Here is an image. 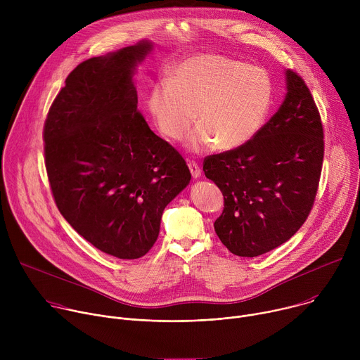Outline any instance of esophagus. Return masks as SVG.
I'll return each instance as SVG.
<instances>
[{
  "label": "esophagus",
  "instance_id": "esophagus-1",
  "mask_svg": "<svg viewBox=\"0 0 360 360\" xmlns=\"http://www.w3.org/2000/svg\"><path fill=\"white\" fill-rule=\"evenodd\" d=\"M188 167H189V171H191L193 178H199L200 176V168H199V165L195 161H189Z\"/></svg>",
  "mask_w": 360,
  "mask_h": 360
}]
</instances>
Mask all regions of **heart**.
<instances>
[{
    "label": "heart",
    "instance_id": "b5f03b06",
    "mask_svg": "<svg viewBox=\"0 0 360 360\" xmlns=\"http://www.w3.org/2000/svg\"><path fill=\"white\" fill-rule=\"evenodd\" d=\"M274 104V81L261 67L219 56L196 54L171 78L152 85L148 108L158 129L178 141L192 124L188 146L195 152L236 149L264 128Z\"/></svg>",
    "mask_w": 360,
    "mask_h": 360
}]
</instances>
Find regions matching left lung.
Wrapping results in <instances>:
<instances>
[{
    "label": "left lung",
    "instance_id": "left-lung-1",
    "mask_svg": "<svg viewBox=\"0 0 360 360\" xmlns=\"http://www.w3.org/2000/svg\"><path fill=\"white\" fill-rule=\"evenodd\" d=\"M288 94L252 141L203 160V172L224 195L215 221L221 242L253 258L290 239L309 217L322 174L323 125L299 74L286 71Z\"/></svg>",
    "mask_w": 360,
    "mask_h": 360
}]
</instances>
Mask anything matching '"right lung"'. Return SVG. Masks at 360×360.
<instances>
[{"instance_id":"obj_1","label":"right lung","mask_w":360,"mask_h":360,"mask_svg":"<svg viewBox=\"0 0 360 360\" xmlns=\"http://www.w3.org/2000/svg\"><path fill=\"white\" fill-rule=\"evenodd\" d=\"M142 41L81 63L44 124L51 192L67 222L96 249L138 259L155 243L167 205L189 184L181 153L153 134L138 110Z\"/></svg>"}]
</instances>
